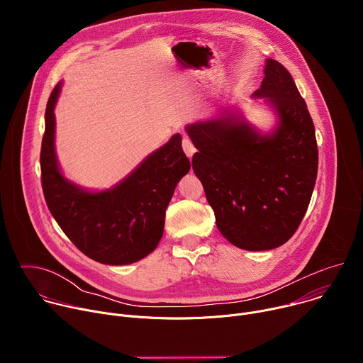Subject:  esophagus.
<instances>
[{
    "mask_svg": "<svg viewBox=\"0 0 363 363\" xmlns=\"http://www.w3.org/2000/svg\"><path fill=\"white\" fill-rule=\"evenodd\" d=\"M182 147H184V152L186 153V157L188 158H192V155L195 153V146H194V143L191 142V139H188V138H184L182 139Z\"/></svg>",
    "mask_w": 363,
    "mask_h": 363,
    "instance_id": "obj_1",
    "label": "esophagus"
}]
</instances>
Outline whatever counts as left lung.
I'll use <instances>...</instances> for the list:
<instances>
[{
	"mask_svg": "<svg viewBox=\"0 0 363 363\" xmlns=\"http://www.w3.org/2000/svg\"><path fill=\"white\" fill-rule=\"evenodd\" d=\"M254 99L277 116L263 135L240 113L185 126L198 149L192 169L213 206L220 233L235 247L263 251L283 245L298 228L318 177L315 125L291 74L273 59Z\"/></svg>",
	"mask_w": 363,
	"mask_h": 363,
	"instance_id": "8db88e82",
	"label": "left lung"
}]
</instances>
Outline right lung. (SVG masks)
<instances>
[{
    "instance_id": "right-lung-1",
    "label": "right lung",
    "mask_w": 363,
    "mask_h": 363,
    "mask_svg": "<svg viewBox=\"0 0 363 363\" xmlns=\"http://www.w3.org/2000/svg\"><path fill=\"white\" fill-rule=\"evenodd\" d=\"M62 83L51 91L45 108V130L40 167L44 198L69 240L91 260L123 266L142 260L160 244L165 211L179 179L191 164L174 135L123 181L111 189L90 192L66 179L59 168L55 106Z\"/></svg>"
}]
</instances>
